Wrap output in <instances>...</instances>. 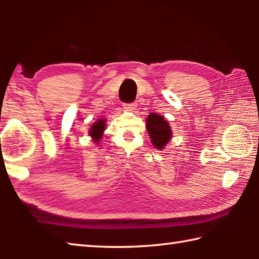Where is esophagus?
Returning <instances> with one entry per match:
<instances>
[{
    "mask_svg": "<svg viewBox=\"0 0 259 259\" xmlns=\"http://www.w3.org/2000/svg\"><path fill=\"white\" fill-rule=\"evenodd\" d=\"M123 107H124V109H126V111H129V112H134L135 109L137 108V105L134 104V103H131V104H124V105H123Z\"/></svg>",
    "mask_w": 259,
    "mask_h": 259,
    "instance_id": "obj_1",
    "label": "esophagus"
}]
</instances>
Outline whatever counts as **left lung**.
<instances>
[{"label":"left lung","mask_w":259,"mask_h":259,"mask_svg":"<svg viewBox=\"0 0 259 259\" xmlns=\"http://www.w3.org/2000/svg\"><path fill=\"white\" fill-rule=\"evenodd\" d=\"M146 129L151 142L157 150H163L172 136L169 122L156 113H151L146 119Z\"/></svg>","instance_id":"1"}]
</instances>
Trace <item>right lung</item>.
<instances>
[{
  "mask_svg": "<svg viewBox=\"0 0 259 259\" xmlns=\"http://www.w3.org/2000/svg\"><path fill=\"white\" fill-rule=\"evenodd\" d=\"M105 122H106L105 119H98L93 125H91V128L89 130V135L90 137L93 138L94 143L98 144L99 140L102 139L104 135V130H105Z\"/></svg>",
  "mask_w": 259,
  "mask_h": 259,
  "instance_id": "1",
  "label": "right lung"
}]
</instances>
